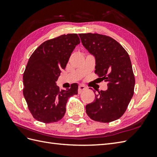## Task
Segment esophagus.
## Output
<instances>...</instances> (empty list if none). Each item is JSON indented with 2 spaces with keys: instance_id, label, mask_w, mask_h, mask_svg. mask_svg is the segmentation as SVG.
<instances>
[{
  "instance_id": "34e87169",
  "label": "esophagus",
  "mask_w": 157,
  "mask_h": 157,
  "mask_svg": "<svg viewBox=\"0 0 157 157\" xmlns=\"http://www.w3.org/2000/svg\"><path fill=\"white\" fill-rule=\"evenodd\" d=\"M85 90H86V87L84 86H82V85H79V87H78V93H82L83 91H84Z\"/></svg>"
}]
</instances>
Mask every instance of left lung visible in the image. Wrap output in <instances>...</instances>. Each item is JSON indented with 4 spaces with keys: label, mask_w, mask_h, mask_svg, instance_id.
<instances>
[{
    "label": "left lung",
    "mask_w": 157,
    "mask_h": 157,
    "mask_svg": "<svg viewBox=\"0 0 157 157\" xmlns=\"http://www.w3.org/2000/svg\"><path fill=\"white\" fill-rule=\"evenodd\" d=\"M79 36L83 46L95 57V73L108 86L86 106V113L96 121H115L125 112L134 95L135 78L128 53L109 36L92 33Z\"/></svg>",
    "instance_id": "1"
}]
</instances>
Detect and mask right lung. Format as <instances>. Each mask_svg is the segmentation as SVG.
Here are the masks:
<instances>
[{"label": "right lung", "mask_w": 157, "mask_h": 157, "mask_svg": "<svg viewBox=\"0 0 157 157\" xmlns=\"http://www.w3.org/2000/svg\"><path fill=\"white\" fill-rule=\"evenodd\" d=\"M79 43L77 34H63L43 42L29 57L23 76V93L37 121L50 123L61 120L65 114L68 98L78 94L75 83L69 89L60 90L56 82Z\"/></svg>", "instance_id": "1"}]
</instances>
